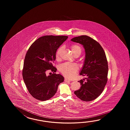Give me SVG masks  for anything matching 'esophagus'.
<instances>
[{"instance_id": "34e87169", "label": "esophagus", "mask_w": 130, "mask_h": 130, "mask_svg": "<svg viewBox=\"0 0 130 130\" xmlns=\"http://www.w3.org/2000/svg\"><path fill=\"white\" fill-rule=\"evenodd\" d=\"M64 81L65 82H71V80L69 79H67V78H65L64 79Z\"/></svg>"}]
</instances>
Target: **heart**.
<instances>
[{"instance_id": "obj_1", "label": "heart", "mask_w": 130, "mask_h": 130, "mask_svg": "<svg viewBox=\"0 0 130 130\" xmlns=\"http://www.w3.org/2000/svg\"><path fill=\"white\" fill-rule=\"evenodd\" d=\"M71 49L72 53L75 55L77 54H81V48L80 46L77 44H72L71 45ZM63 49V47L58 48V49L56 53V58L58 60L60 58V53ZM78 69V66L75 63H64L62 64L59 66L58 69L59 72L65 77L68 78H72L74 77Z\"/></svg>"}]
</instances>
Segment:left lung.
I'll list each match as a JSON object with an SVG mask.
<instances>
[{"instance_id":"obj_1","label":"left lung","mask_w":130,"mask_h":130,"mask_svg":"<svg viewBox=\"0 0 130 130\" xmlns=\"http://www.w3.org/2000/svg\"><path fill=\"white\" fill-rule=\"evenodd\" d=\"M71 41L82 44L86 56L80 75L87 76L78 81L81 88L74 91L77 98L84 101L95 100L102 92L107 82L108 66L105 51L95 40L86 35L75 37Z\"/></svg>"}]
</instances>
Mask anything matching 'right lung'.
Returning a JSON list of instances; mask_svg holds the SVG:
<instances>
[{
    "label": "right lung",
    "instance_id": "1",
    "mask_svg": "<svg viewBox=\"0 0 130 130\" xmlns=\"http://www.w3.org/2000/svg\"><path fill=\"white\" fill-rule=\"evenodd\" d=\"M67 38L66 36H42L28 50L22 71L23 78L28 91L37 100H49L55 94L59 84L64 81L61 75L55 73L57 68L53 64L57 49ZM48 71L53 74L47 75Z\"/></svg>",
    "mask_w": 130,
    "mask_h": 130
}]
</instances>
